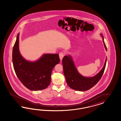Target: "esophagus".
Returning a JSON list of instances; mask_svg holds the SVG:
<instances>
[{
	"label": "esophagus",
	"instance_id": "1",
	"mask_svg": "<svg viewBox=\"0 0 121 121\" xmlns=\"http://www.w3.org/2000/svg\"><path fill=\"white\" fill-rule=\"evenodd\" d=\"M59 58H60V60L62 61L63 57L64 56V53L62 52H60L59 53Z\"/></svg>",
	"mask_w": 121,
	"mask_h": 121
}]
</instances>
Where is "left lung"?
<instances>
[{
	"label": "left lung",
	"mask_w": 121,
	"mask_h": 121,
	"mask_svg": "<svg viewBox=\"0 0 121 121\" xmlns=\"http://www.w3.org/2000/svg\"><path fill=\"white\" fill-rule=\"evenodd\" d=\"M100 35L103 37L104 46L107 51L103 36L102 34ZM106 60L107 58L106 59L103 69L99 73L94 77H86L78 73L71 56H65L62 59V63L63 73L66 78L67 84L71 89L78 91H83L90 89L98 82L102 77L106 67Z\"/></svg>",
	"instance_id": "left-lung-1"
}]
</instances>
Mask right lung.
<instances>
[{"instance_id": "1", "label": "right lung", "mask_w": 121, "mask_h": 121, "mask_svg": "<svg viewBox=\"0 0 121 121\" xmlns=\"http://www.w3.org/2000/svg\"><path fill=\"white\" fill-rule=\"evenodd\" d=\"M19 34L12 51V62L15 72L19 80L31 91H40L47 88L51 83L52 71L60 62L58 54H47L34 62L22 57L18 48Z\"/></svg>"}]
</instances>
